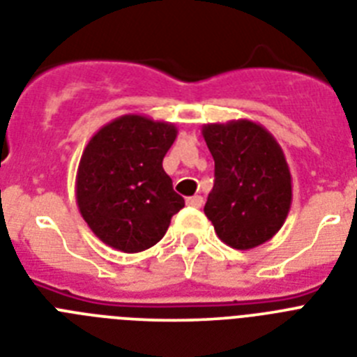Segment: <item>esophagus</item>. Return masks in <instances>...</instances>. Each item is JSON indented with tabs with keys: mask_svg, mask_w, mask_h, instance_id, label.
<instances>
[{
	"mask_svg": "<svg viewBox=\"0 0 357 357\" xmlns=\"http://www.w3.org/2000/svg\"><path fill=\"white\" fill-rule=\"evenodd\" d=\"M188 206H194V208H199L203 205V197L202 196H192L187 199Z\"/></svg>",
	"mask_w": 357,
	"mask_h": 357,
	"instance_id": "1",
	"label": "esophagus"
}]
</instances>
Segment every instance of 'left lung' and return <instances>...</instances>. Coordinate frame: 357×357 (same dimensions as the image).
<instances>
[{
	"label": "left lung",
	"instance_id": "8db88e82",
	"mask_svg": "<svg viewBox=\"0 0 357 357\" xmlns=\"http://www.w3.org/2000/svg\"><path fill=\"white\" fill-rule=\"evenodd\" d=\"M202 134L215 178L205 215L229 247H259L278 234L292 203V178L280 143L248 119L208 123Z\"/></svg>",
	"mask_w": 357,
	"mask_h": 357
}]
</instances>
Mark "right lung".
Here are the masks:
<instances>
[{
  "mask_svg": "<svg viewBox=\"0 0 357 357\" xmlns=\"http://www.w3.org/2000/svg\"><path fill=\"white\" fill-rule=\"evenodd\" d=\"M176 136L174 123L125 114L91 137L77 167L76 202L105 245L127 254L154 247L185 206L163 170Z\"/></svg>",
  "mask_w": 357,
  "mask_h": 357,
  "instance_id": "obj_1",
  "label": "right lung"
}]
</instances>
